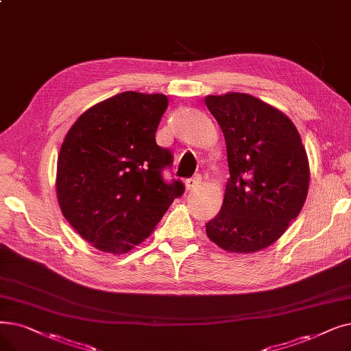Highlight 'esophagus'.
I'll return each instance as SVG.
<instances>
[{"instance_id":"obj_1","label":"esophagus","mask_w":351,"mask_h":351,"mask_svg":"<svg viewBox=\"0 0 351 351\" xmlns=\"http://www.w3.org/2000/svg\"><path fill=\"white\" fill-rule=\"evenodd\" d=\"M201 180H202L201 175H195L193 178L188 179V180L185 182V188H186V191H193L195 188H197V186H199V184H201Z\"/></svg>"}]
</instances>
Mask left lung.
Masks as SVG:
<instances>
[{
	"mask_svg": "<svg viewBox=\"0 0 351 351\" xmlns=\"http://www.w3.org/2000/svg\"><path fill=\"white\" fill-rule=\"evenodd\" d=\"M205 104L223 133L231 175L206 235L226 252L263 251L284 235L306 202V147L291 119L251 95H209Z\"/></svg>",
	"mask_w": 351,
	"mask_h": 351,
	"instance_id": "1",
	"label": "left lung"
}]
</instances>
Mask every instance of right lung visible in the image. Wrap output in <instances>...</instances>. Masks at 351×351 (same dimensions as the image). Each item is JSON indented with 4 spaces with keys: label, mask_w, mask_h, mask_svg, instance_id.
<instances>
[{
    "label": "right lung",
    "mask_w": 351,
    "mask_h": 351,
    "mask_svg": "<svg viewBox=\"0 0 351 351\" xmlns=\"http://www.w3.org/2000/svg\"><path fill=\"white\" fill-rule=\"evenodd\" d=\"M167 97L123 91L87 109L60 147L56 193L63 217L91 247L121 255L142 243L173 199L179 180L166 184L172 163L155 133Z\"/></svg>",
    "instance_id": "add662e5"
}]
</instances>
